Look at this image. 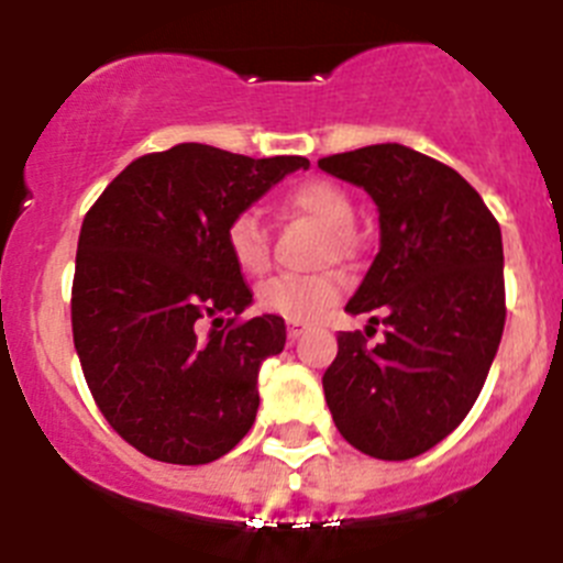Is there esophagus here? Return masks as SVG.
<instances>
[{
    "label": "esophagus",
    "instance_id": "esophagus-1",
    "mask_svg": "<svg viewBox=\"0 0 563 563\" xmlns=\"http://www.w3.org/2000/svg\"><path fill=\"white\" fill-rule=\"evenodd\" d=\"M305 332H307L305 324H298V321H287V338H290V341H298V338L305 335Z\"/></svg>",
    "mask_w": 563,
    "mask_h": 563
}]
</instances>
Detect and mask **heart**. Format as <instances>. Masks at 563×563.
Masks as SVG:
<instances>
[{
	"instance_id": "obj_1",
	"label": "heart",
	"mask_w": 563,
	"mask_h": 563,
	"mask_svg": "<svg viewBox=\"0 0 563 563\" xmlns=\"http://www.w3.org/2000/svg\"><path fill=\"white\" fill-rule=\"evenodd\" d=\"M287 213H301L330 233V247L335 256L346 253V236L355 222V206L350 194L330 180H305L282 197ZM225 245L233 265L247 276L267 271V233L253 211L236 213L225 231ZM341 298V282L335 276H278L265 282L256 292V305L265 312L287 321H318Z\"/></svg>"
}]
</instances>
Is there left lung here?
<instances>
[{
  "instance_id": "obj_1",
  "label": "left lung",
  "mask_w": 563,
  "mask_h": 563,
  "mask_svg": "<svg viewBox=\"0 0 563 563\" xmlns=\"http://www.w3.org/2000/svg\"><path fill=\"white\" fill-rule=\"evenodd\" d=\"M318 168L377 206L380 251L346 312H380L386 324L375 346L361 332L338 335V357L324 372L327 406L357 451L411 460L465 420L499 350V222L465 177L400 143L332 154Z\"/></svg>"
}]
</instances>
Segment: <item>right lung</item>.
<instances>
[{"label": "right lung", "instance_id": "obj_1", "mask_svg": "<svg viewBox=\"0 0 563 563\" xmlns=\"http://www.w3.org/2000/svg\"><path fill=\"white\" fill-rule=\"evenodd\" d=\"M307 157L253 161L206 143L129 163L84 217L73 341L98 409L129 445L172 465L220 460L251 431L258 366L285 350V318L197 335L253 305L225 231Z\"/></svg>", "mask_w": 563, "mask_h": 563}]
</instances>
